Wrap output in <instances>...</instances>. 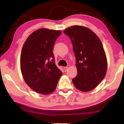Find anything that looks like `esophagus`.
I'll list each match as a JSON object with an SVG mask.
<instances>
[{"label": "esophagus", "instance_id": "34e87169", "mask_svg": "<svg viewBox=\"0 0 124 124\" xmlns=\"http://www.w3.org/2000/svg\"><path fill=\"white\" fill-rule=\"evenodd\" d=\"M64 70H65V72H66V71H67L68 69V67H65L64 68Z\"/></svg>", "mask_w": 124, "mask_h": 124}]
</instances>
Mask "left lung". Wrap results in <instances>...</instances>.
<instances>
[{"label":"left lung","mask_w":124,"mask_h":124,"mask_svg":"<svg viewBox=\"0 0 124 124\" xmlns=\"http://www.w3.org/2000/svg\"><path fill=\"white\" fill-rule=\"evenodd\" d=\"M64 33L70 38L76 56L78 74L72 82L83 92L92 90L103 80L107 69L102 43L95 33L83 26H72Z\"/></svg>","instance_id":"left-lung-1"}]
</instances>
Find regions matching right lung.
Wrapping results in <instances>:
<instances>
[{"instance_id":"obj_1","label":"right lung","mask_w":124,"mask_h":124,"mask_svg":"<svg viewBox=\"0 0 124 124\" xmlns=\"http://www.w3.org/2000/svg\"><path fill=\"white\" fill-rule=\"evenodd\" d=\"M62 31L42 28L33 32L23 44L20 68L26 84L35 92L48 95L55 90L62 73L54 60V45Z\"/></svg>"}]
</instances>
